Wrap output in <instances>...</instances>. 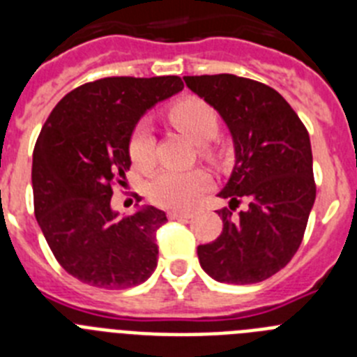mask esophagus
Masks as SVG:
<instances>
[{"label": "esophagus", "instance_id": "1", "mask_svg": "<svg viewBox=\"0 0 357 357\" xmlns=\"http://www.w3.org/2000/svg\"><path fill=\"white\" fill-rule=\"evenodd\" d=\"M191 216H193V214L184 213V211H169L168 213L169 220H189Z\"/></svg>", "mask_w": 357, "mask_h": 357}]
</instances>
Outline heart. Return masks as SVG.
Listing matches in <instances>:
<instances>
[{
  "mask_svg": "<svg viewBox=\"0 0 357 357\" xmlns=\"http://www.w3.org/2000/svg\"><path fill=\"white\" fill-rule=\"evenodd\" d=\"M175 127L181 128L197 144L213 141L218 134V116L206 102L191 98L169 110ZM204 151L207 148L204 146ZM130 159L139 169L153 162V134L148 123H139L130 139ZM211 188V175L204 169H162L151 178L148 197L155 206L166 209H189Z\"/></svg>",
  "mask_w": 357,
  "mask_h": 357,
  "instance_id": "heart-1",
  "label": "heart"
}]
</instances>
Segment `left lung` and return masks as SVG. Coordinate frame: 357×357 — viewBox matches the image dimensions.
I'll list each match as a JSON object with an SVG mask.
<instances>
[{
	"mask_svg": "<svg viewBox=\"0 0 357 357\" xmlns=\"http://www.w3.org/2000/svg\"><path fill=\"white\" fill-rule=\"evenodd\" d=\"M185 85L222 116L236 164L218 193L223 230L198 247L204 272L218 282L254 284L275 275L301 247L317 185L304 123L275 89L236 75L184 77ZM241 201L248 207L231 211Z\"/></svg>",
	"mask_w": 357,
	"mask_h": 357,
	"instance_id": "8db88e82",
	"label": "left lung"
}]
</instances>
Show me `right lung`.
Masks as SVG:
<instances>
[{
	"instance_id": "add662e5",
	"label": "right lung",
	"mask_w": 357,
	"mask_h": 357,
	"mask_svg": "<svg viewBox=\"0 0 357 357\" xmlns=\"http://www.w3.org/2000/svg\"><path fill=\"white\" fill-rule=\"evenodd\" d=\"M182 89L178 77L102 78L66 94L44 123L31 164L37 223L55 259L85 284L134 288L155 272L166 213L143 206L119 218L112 188L127 181L141 116Z\"/></svg>"
}]
</instances>
